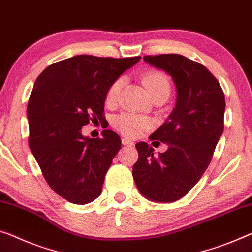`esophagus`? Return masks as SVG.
Instances as JSON below:
<instances>
[{
	"label": "esophagus",
	"mask_w": 252,
	"mask_h": 252,
	"mask_svg": "<svg viewBox=\"0 0 252 252\" xmlns=\"http://www.w3.org/2000/svg\"><path fill=\"white\" fill-rule=\"evenodd\" d=\"M122 143H123L124 145H134V142L130 141V139L127 138V137H123L122 138Z\"/></svg>",
	"instance_id": "obj_1"
}]
</instances>
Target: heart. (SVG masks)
I'll use <instances>...</instances> for the list:
<instances>
[{"mask_svg":"<svg viewBox=\"0 0 252 252\" xmlns=\"http://www.w3.org/2000/svg\"><path fill=\"white\" fill-rule=\"evenodd\" d=\"M142 83L150 95L154 96L161 94H170V82L164 73L157 69H150L142 74ZM123 86V77L114 80L106 91V103L113 106L117 102L119 92ZM113 126L119 133L125 135L127 137H136L141 135L143 131L149 129L152 126V122L149 117L145 116L125 113L116 116L113 121Z\"/></svg>","mask_w":252,"mask_h":252,"instance_id":"heart-1","label":"heart"}]
</instances>
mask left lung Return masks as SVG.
I'll list each match as a JSON object with an SVG mask.
<instances>
[{
    "mask_svg": "<svg viewBox=\"0 0 252 252\" xmlns=\"http://www.w3.org/2000/svg\"><path fill=\"white\" fill-rule=\"evenodd\" d=\"M172 77L177 101L172 113L150 139L168 144L156 157L148 143L135 145L133 177L148 199L171 203L190 191L210 165L224 129L225 98L216 77L204 65L178 54L143 57Z\"/></svg>",
    "mask_w": 252,
    "mask_h": 252,
    "instance_id": "left-lung-1",
    "label": "left lung"
}]
</instances>
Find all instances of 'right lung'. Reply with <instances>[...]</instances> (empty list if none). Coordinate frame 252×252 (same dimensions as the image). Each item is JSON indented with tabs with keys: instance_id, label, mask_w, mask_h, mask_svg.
I'll return each mask as SVG.
<instances>
[{
	"instance_id": "obj_1",
	"label": "right lung",
	"mask_w": 252,
	"mask_h": 252,
	"mask_svg": "<svg viewBox=\"0 0 252 252\" xmlns=\"http://www.w3.org/2000/svg\"><path fill=\"white\" fill-rule=\"evenodd\" d=\"M139 60L77 55L49 65L34 82L29 148L49 187L68 202L84 205L101 193L121 137L104 129L101 138H90L81 129L102 121L108 87Z\"/></svg>"
}]
</instances>
